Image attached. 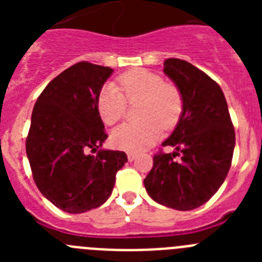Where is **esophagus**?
Wrapping results in <instances>:
<instances>
[{"label": "esophagus", "mask_w": 262, "mask_h": 262, "mask_svg": "<svg viewBox=\"0 0 262 262\" xmlns=\"http://www.w3.org/2000/svg\"><path fill=\"white\" fill-rule=\"evenodd\" d=\"M127 159H128V161H134L136 159V154L129 152V154H127Z\"/></svg>", "instance_id": "esophagus-1"}]
</instances>
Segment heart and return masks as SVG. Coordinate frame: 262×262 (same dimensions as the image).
Segmentation results:
<instances>
[{
  "instance_id": "b5f03b06",
  "label": "heart",
  "mask_w": 262,
  "mask_h": 262,
  "mask_svg": "<svg viewBox=\"0 0 262 262\" xmlns=\"http://www.w3.org/2000/svg\"><path fill=\"white\" fill-rule=\"evenodd\" d=\"M118 85L107 84L97 99L98 113L108 126L119 122L126 114L127 101L142 99L139 123H124L111 133V143L128 152L143 151L154 144L163 127L177 124L184 110L181 90L172 82L148 69H133L118 77Z\"/></svg>"
}]
</instances>
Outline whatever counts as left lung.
I'll return each instance as SVG.
<instances>
[{
	"label": "left lung",
	"instance_id": "left-lung-1",
	"mask_svg": "<svg viewBox=\"0 0 262 262\" xmlns=\"http://www.w3.org/2000/svg\"><path fill=\"white\" fill-rule=\"evenodd\" d=\"M164 73L181 90L184 110L172 135L144 180L152 200L187 211L202 206L222 186L231 168L235 129L221 86L205 72L181 59H166ZM180 156L178 162L174 160Z\"/></svg>",
	"mask_w": 262,
	"mask_h": 262
}]
</instances>
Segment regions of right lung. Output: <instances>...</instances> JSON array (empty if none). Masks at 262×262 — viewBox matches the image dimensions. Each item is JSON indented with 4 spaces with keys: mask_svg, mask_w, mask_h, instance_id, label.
Returning a JSON list of instances; mask_svg holds the SVG:
<instances>
[{
    "mask_svg": "<svg viewBox=\"0 0 262 262\" xmlns=\"http://www.w3.org/2000/svg\"><path fill=\"white\" fill-rule=\"evenodd\" d=\"M113 69L80 61L53 78L36 99L26 139L40 193L69 214L107 201L127 155L99 149L107 139L97 99ZM99 149L96 157L90 151Z\"/></svg>",
    "mask_w": 262,
    "mask_h": 262,
    "instance_id": "add662e5",
    "label": "right lung"
}]
</instances>
